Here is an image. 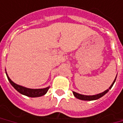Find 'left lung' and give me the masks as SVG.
<instances>
[{
    "label": "left lung",
    "mask_w": 123,
    "mask_h": 123,
    "mask_svg": "<svg viewBox=\"0 0 123 123\" xmlns=\"http://www.w3.org/2000/svg\"><path fill=\"white\" fill-rule=\"evenodd\" d=\"M117 76H116V78L114 79V82H112V85L110 86V88H109L108 89H107L106 91H104L103 92H101V93H99V94H97V95H81V94H79L78 92H75L74 91H73V94H74V95L77 99H78L80 100H84V101H93V100L98 99L101 98V97H103L104 95H105L108 92V91H109V90L111 89V88H112V86L114 85V84L115 81H116Z\"/></svg>",
    "instance_id": "left-lung-1"
}]
</instances>
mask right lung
Instances as JSON below:
<instances>
[{"mask_svg": "<svg viewBox=\"0 0 123 123\" xmlns=\"http://www.w3.org/2000/svg\"><path fill=\"white\" fill-rule=\"evenodd\" d=\"M6 71V70H5ZM6 75L8 80L9 81V82L12 85V86L15 88L17 91H18L19 93H21L22 95L30 97H41V96L44 95L46 94V92H48V89L49 88V86L46 87L44 88H39V89H32V88H28L26 87L18 85L17 84L14 83L11 79L9 78V77L8 76V75L6 74Z\"/></svg>", "mask_w": 123, "mask_h": 123, "instance_id": "obj_1", "label": "right lung"}]
</instances>
